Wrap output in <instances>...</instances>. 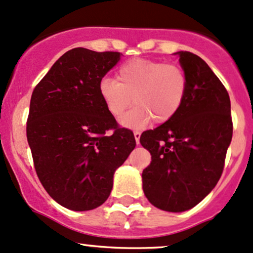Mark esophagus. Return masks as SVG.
<instances>
[{"mask_svg":"<svg viewBox=\"0 0 253 253\" xmlns=\"http://www.w3.org/2000/svg\"><path fill=\"white\" fill-rule=\"evenodd\" d=\"M140 135H141V133L139 132V130H134V138H135L136 144H139V140H140Z\"/></svg>","mask_w":253,"mask_h":253,"instance_id":"esophagus-1","label":"esophagus"}]
</instances>
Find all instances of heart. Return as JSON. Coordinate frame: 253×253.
I'll return each instance as SVG.
<instances>
[{
	"label": "heart",
	"mask_w": 253,
	"mask_h": 253,
	"mask_svg": "<svg viewBox=\"0 0 253 253\" xmlns=\"http://www.w3.org/2000/svg\"><path fill=\"white\" fill-rule=\"evenodd\" d=\"M188 77L182 66L161 60L134 58L121 64L115 81L103 78L98 94L109 114L119 118L133 103L135 107L121 119V125L140 128L151 123L170 121L184 103Z\"/></svg>",
	"instance_id": "heart-1"
}]
</instances>
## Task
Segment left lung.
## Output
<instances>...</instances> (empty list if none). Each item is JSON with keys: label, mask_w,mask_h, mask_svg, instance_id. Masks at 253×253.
<instances>
[{"label": "left lung", "mask_w": 253, "mask_h": 253, "mask_svg": "<svg viewBox=\"0 0 253 253\" xmlns=\"http://www.w3.org/2000/svg\"><path fill=\"white\" fill-rule=\"evenodd\" d=\"M188 77V94L168 123L144 132L151 153L143 171L145 196L159 210L195 207L216 185L233 134L231 101L208 64L191 52H177Z\"/></svg>", "instance_id": "left-lung-1"}]
</instances>
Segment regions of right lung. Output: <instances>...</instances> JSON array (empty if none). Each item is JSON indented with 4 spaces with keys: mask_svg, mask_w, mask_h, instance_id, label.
<instances>
[{
    "mask_svg": "<svg viewBox=\"0 0 253 253\" xmlns=\"http://www.w3.org/2000/svg\"><path fill=\"white\" fill-rule=\"evenodd\" d=\"M120 56L72 48L32 92L26 133L34 169L48 195L71 211L102 205L115 170L135 147L132 130L119 126L98 94Z\"/></svg>",
    "mask_w": 253,
    "mask_h": 253,
    "instance_id": "1",
    "label": "right lung"
}]
</instances>
